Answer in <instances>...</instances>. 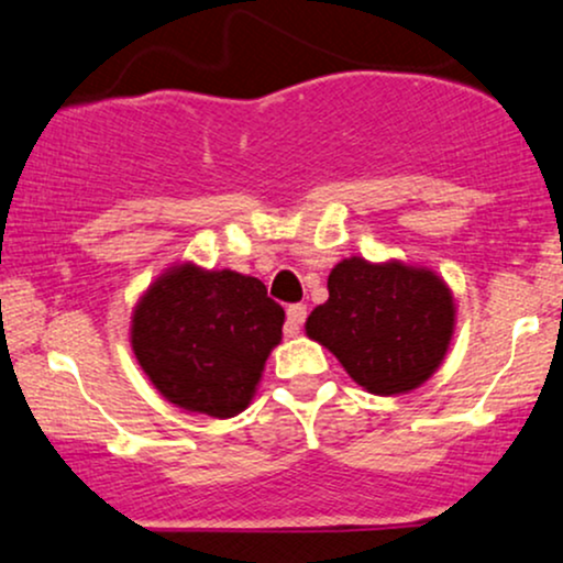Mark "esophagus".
Masks as SVG:
<instances>
[{
  "label": "esophagus",
  "mask_w": 563,
  "mask_h": 563,
  "mask_svg": "<svg viewBox=\"0 0 563 563\" xmlns=\"http://www.w3.org/2000/svg\"><path fill=\"white\" fill-rule=\"evenodd\" d=\"M288 320H286V335H296L301 331L303 320H307V303H290L286 309Z\"/></svg>",
  "instance_id": "1"
}]
</instances>
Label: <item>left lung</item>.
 I'll use <instances>...</instances> for the list:
<instances>
[{
	"mask_svg": "<svg viewBox=\"0 0 563 563\" xmlns=\"http://www.w3.org/2000/svg\"><path fill=\"white\" fill-rule=\"evenodd\" d=\"M455 303L431 269L360 256L328 275V301L307 318V335L331 349L363 389L380 397L418 389L448 354Z\"/></svg>",
	"mask_w": 563,
	"mask_h": 563,
	"instance_id": "8db88e82",
	"label": "left lung"
}]
</instances>
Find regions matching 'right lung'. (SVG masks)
Masks as SVG:
<instances>
[{
    "label": "right lung",
    "mask_w": 563,
    "mask_h": 563,
    "mask_svg": "<svg viewBox=\"0 0 563 563\" xmlns=\"http://www.w3.org/2000/svg\"><path fill=\"white\" fill-rule=\"evenodd\" d=\"M283 320L256 277L177 264L134 307L132 349L169 402L232 418L254 397Z\"/></svg>",
    "instance_id": "obj_1"
}]
</instances>
